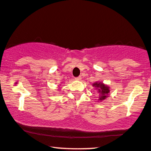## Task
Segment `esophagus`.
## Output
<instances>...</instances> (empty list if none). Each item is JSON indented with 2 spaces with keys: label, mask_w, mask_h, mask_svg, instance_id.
I'll list each match as a JSON object with an SVG mask.
<instances>
[{
  "label": "esophagus",
  "mask_w": 151,
  "mask_h": 151,
  "mask_svg": "<svg viewBox=\"0 0 151 151\" xmlns=\"http://www.w3.org/2000/svg\"><path fill=\"white\" fill-rule=\"evenodd\" d=\"M82 76H79V77H77V78H76L75 79H76V80H78V81H80V80H82Z\"/></svg>",
  "instance_id": "obj_1"
}]
</instances>
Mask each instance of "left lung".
Masks as SVG:
<instances>
[{
	"label": "left lung",
	"mask_w": 151,
	"mask_h": 151,
	"mask_svg": "<svg viewBox=\"0 0 151 151\" xmlns=\"http://www.w3.org/2000/svg\"><path fill=\"white\" fill-rule=\"evenodd\" d=\"M92 86L96 87V89L98 90V92L100 94L99 101H104V100L107 98L109 96V93L110 92L109 87L105 84H104L103 82H95Z\"/></svg>",
	"instance_id": "obj_1"
}]
</instances>
